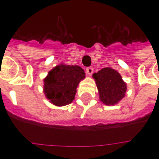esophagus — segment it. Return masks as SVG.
Listing matches in <instances>:
<instances>
[{
    "mask_svg": "<svg viewBox=\"0 0 159 159\" xmlns=\"http://www.w3.org/2000/svg\"><path fill=\"white\" fill-rule=\"evenodd\" d=\"M86 71H87V74L92 75V73H93V71H94V69H93V67H87V69H86Z\"/></svg>",
    "mask_w": 159,
    "mask_h": 159,
    "instance_id": "obj_1",
    "label": "esophagus"
}]
</instances>
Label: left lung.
Segmentation results:
<instances>
[{
  "mask_svg": "<svg viewBox=\"0 0 159 159\" xmlns=\"http://www.w3.org/2000/svg\"><path fill=\"white\" fill-rule=\"evenodd\" d=\"M96 81L101 102L107 106L117 104L125 95L127 86L117 71L105 67L92 75Z\"/></svg>",
  "mask_w": 159,
  "mask_h": 159,
  "instance_id": "8db88e82",
  "label": "left lung"
}]
</instances>
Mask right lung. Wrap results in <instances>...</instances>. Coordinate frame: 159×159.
<instances>
[{
    "instance_id": "obj_1",
    "label": "right lung",
    "mask_w": 159,
    "mask_h": 159,
    "mask_svg": "<svg viewBox=\"0 0 159 159\" xmlns=\"http://www.w3.org/2000/svg\"><path fill=\"white\" fill-rule=\"evenodd\" d=\"M84 78V70L79 66L57 65L43 79V92L52 104L66 106L74 100L77 86Z\"/></svg>"
}]
</instances>
